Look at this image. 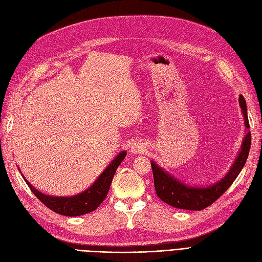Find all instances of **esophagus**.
Here are the masks:
<instances>
[{
    "label": "esophagus",
    "mask_w": 262,
    "mask_h": 262,
    "mask_svg": "<svg viewBox=\"0 0 262 262\" xmlns=\"http://www.w3.org/2000/svg\"><path fill=\"white\" fill-rule=\"evenodd\" d=\"M146 150V143L142 141H137L131 146V152L132 154H142Z\"/></svg>",
    "instance_id": "esophagus-1"
}]
</instances>
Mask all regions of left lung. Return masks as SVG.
<instances>
[{
  "label": "left lung",
  "instance_id": "left-lung-1",
  "mask_svg": "<svg viewBox=\"0 0 262 262\" xmlns=\"http://www.w3.org/2000/svg\"><path fill=\"white\" fill-rule=\"evenodd\" d=\"M239 106L244 116L245 127L248 130L249 122L247 116L246 101L242 94L238 98ZM250 132L247 131L244 140H243L241 150L235 161L233 162L229 172L222 178L220 181L215 182L206 187L189 186L176 179L167 171L161 169L156 162L150 161V166L154 174V185L157 196L162 202L179 209L185 210H203L214 203L218 198L232 185L234 180L237 178L243 167L246 164V160L250 149Z\"/></svg>",
  "mask_w": 262,
  "mask_h": 262
}]
</instances>
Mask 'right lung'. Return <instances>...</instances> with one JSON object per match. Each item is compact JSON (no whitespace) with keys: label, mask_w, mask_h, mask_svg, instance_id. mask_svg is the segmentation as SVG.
Wrapping results in <instances>:
<instances>
[{"label":"right lung","mask_w":262,"mask_h":262,"mask_svg":"<svg viewBox=\"0 0 262 262\" xmlns=\"http://www.w3.org/2000/svg\"><path fill=\"white\" fill-rule=\"evenodd\" d=\"M125 155H127V151H120L91 186L86 188L84 192L77 194L75 196L57 197L45 195L44 193L39 192L37 188H34L28 182V180H27L23 174L21 176L26 183L30 187L32 193L37 196V198H39V201H41L48 208L62 215L77 217V215H82L94 211L97 207L103 203V201L107 196L108 191H110L116 170L124 159Z\"/></svg>","instance_id":"1"}]
</instances>
